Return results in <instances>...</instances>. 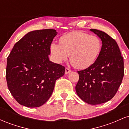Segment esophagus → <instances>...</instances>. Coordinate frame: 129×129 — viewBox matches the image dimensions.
Returning <instances> with one entry per match:
<instances>
[{
    "mask_svg": "<svg viewBox=\"0 0 129 129\" xmlns=\"http://www.w3.org/2000/svg\"><path fill=\"white\" fill-rule=\"evenodd\" d=\"M72 72V70H71L70 69H69V68H66V70H65V73L66 74H68L69 73H70V72Z\"/></svg>",
    "mask_w": 129,
    "mask_h": 129,
    "instance_id": "obj_1",
    "label": "esophagus"
}]
</instances>
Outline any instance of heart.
<instances>
[{
	"label": "heart",
	"mask_w": 129,
	"mask_h": 129,
	"mask_svg": "<svg viewBox=\"0 0 129 129\" xmlns=\"http://www.w3.org/2000/svg\"><path fill=\"white\" fill-rule=\"evenodd\" d=\"M51 51L57 62L66 60L70 56L72 65L84 69L94 62L101 51L102 42L97 36L81 31L69 33L60 37L59 45L53 43Z\"/></svg>",
	"instance_id": "obj_1"
}]
</instances>
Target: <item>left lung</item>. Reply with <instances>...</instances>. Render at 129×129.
I'll list each match as a JSON object with an SVG mask.
<instances>
[{
	"mask_svg": "<svg viewBox=\"0 0 129 129\" xmlns=\"http://www.w3.org/2000/svg\"><path fill=\"white\" fill-rule=\"evenodd\" d=\"M90 31L101 39V51L91 66L78 71L75 88L82 101L96 105L109 101L116 93L124 75V60L115 39L102 31Z\"/></svg>",
	"mask_w": 129,
	"mask_h": 129,
	"instance_id": "8db88e82",
	"label": "left lung"
}]
</instances>
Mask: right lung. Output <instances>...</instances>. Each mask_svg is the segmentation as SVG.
I'll use <instances>...</instances> for the list:
<instances>
[{
	"label": "right lung",
	"mask_w": 129,
	"mask_h": 129,
	"mask_svg": "<svg viewBox=\"0 0 129 129\" xmlns=\"http://www.w3.org/2000/svg\"><path fill=\"white\" fill-rule=\"evenodd\" d=\"M57 33L45 29L28 33L14 44L7 57L6 79L10 93L22 106L38 107L51 96L65 67L49 60L50 46Z\"/></svg>",
	"instance_id": "right-lung-1"
}]
</instances>
